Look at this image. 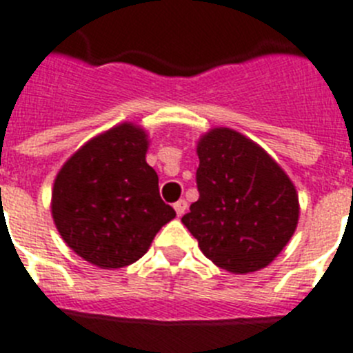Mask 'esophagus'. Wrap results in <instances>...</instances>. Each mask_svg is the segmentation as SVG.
<instances>
[{"label":"esophagus","mask_w":353,"mask_h":353,"mask_svg":"<svg viewBox=\"0 0 353 353\" xmlns=\"http://www.w3.org/2000/svg\"><path fill=\"white\" fill-rule=\"evenodd\" d=\"M186 208H188V204H186L185 199H179V201L174 204V210H176L177 216H183V214H185V211H186Z\"/></svg>","instance_id":"obj_1"}]
</instances>
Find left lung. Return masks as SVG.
Segmentation results:
<instances>
[{"instance_id": "left-lung-1", "label": "left lung", "mask_w": 353, "mask_h": 353, "mask_svg": "<svg viewBox=\"0 0 353 353\" xmlns=\"http://www.w3.org/2000/svg\"><path fill=\"white\" fill-rule=\"evenodd\" d=\"M199 201L181 222L202 254L232 274L265 268L295 232L299 195L265 149L229 128L197 143Z\"/></svg>"}]
</instances>
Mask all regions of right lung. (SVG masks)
<instances>
[{"label":"right lung","mask_w":353,"mask_h":353,"mask_svg":"<svg viewBox=\"0 0 353 353\" xmlns=\"http://www.w3.org/2000/svg\"><path fill=\"white\" fill-rule=\"evenodd\" d=\"M147 133L124 122L79 147L60 168L51 195L54 225L70 249L99 268L139 261L176 216L145 161Z\"/></svg>","instance_id":"add662e5"}]
</instances>
